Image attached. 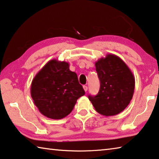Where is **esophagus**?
<instances>
[{"label":"esophagus","mask_w":159,"mask_h":159,"mask_svg":"<svg viewBox=\"0 0 159 159\" xmlns=\"http://www.w3.org/2000/svg\"><path fill=\"white\" fill-rule=\"evenodd\" d=\"M83 90H84L85 92H87V90H88V87H87V86L83 85Z\"/></svg>","instance_id":"34e87169"}]
</instances>
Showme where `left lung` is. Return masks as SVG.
<instances>
[{"mask_svg":"<svg viewBox=\"0 0 159 159\" xmlns=\"http://www.w3.org/2000/svg\"><path fill=\"white\" fill-rule=\"evenodd\" d=\"M100 88L96 96H88L99 114L109 116L120 114L133 98L135 80L124 61L114 54H107L95 62Z\"/></svg>","mask_w":159,"mask_h":159,"instance_id":"obj_1","label":"left lung"}]
</instances>
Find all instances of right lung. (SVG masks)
<instances>
[{"label":"right lung","instance_id":"right-lung-1","mask_svg":"<svg viewBox=\"0 0 159 159\" xmlns=\"http://www.w3.org/2000/svg\"><path fill=\"white\" fill-rule=\"evenodd\" d=\"M85 95L77 74L64 61L50 60L32 80L31 95L41 114L52 119L66 117Z\"/></svg>","mask_w":159,"mask_h":159}]
</instances>
